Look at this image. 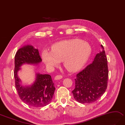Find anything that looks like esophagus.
I'll return each mask as SVG.
<instances>
[{"label": "esophagus", "mask_w": 125, "mask_h": 125, "mask_svg": "<svg viewBox=\"0 0 125 125\" xmlns=\"http://www.w3.org/2000/svg\"><path fill=\"white\" fill-rule=\"evenodd\" d=\"M62 75H56V76L55 77V80H60L61 79H62Z\"/></svg>", "instance_id": "esophagus-1"}]
</instances>
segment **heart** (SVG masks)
Instances as JSON below:
<instances>
[{
    "label": "heart",
    "mask_w": 125,
    "mask_h": 125,
    "mask_svg": "<svg viewBox=\"0 0 125 125\" xmlns=\"http://www.w3.org/2000/svg\"><path fill=\"white\" fill-rule=\"evenodd\" d=\"M91 53L92 48L88 42L73 39L55 43L52 51L43 50L42 58L48 67H55L63 61L66 69L74 72L85 65Z\"/></svg>",
    "instance_id": "obj_1"
}]
</instances>
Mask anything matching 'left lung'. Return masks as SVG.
I'll return each mask as SVG.
<instances>
[{"label": "left lung", "instance_id": "8db88e82", "mask_svg": "<svg viewBox=\"0 0 125 125\" xmlns=\"http://www.w3.org/2000/svg\"><path fill=\"white\" fill-rule=\"evenodd\" d=\"M103 51L97 53L93 63L77 74L75 88L72 92L74 98L80 103H91L100 98L108 86V60Z\"/></svg>", "mask_w": 125, "mask_h": 125}]
</instances>
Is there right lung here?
Listing matches in <instances>:
<instances>
[{
  "label": "right lung",
  "mask_w": 125,
  "mask_h": 125,
  "mask_svg": "<svg viewBox=\"0 0 125 125\" xmlns=\"http://www.w3.org/2000/svg\"><path fill=\"white\" fill-rule=\"evenodd\" d=\"M42 61L38 50L30 45L19 49L15 55L14 76L15 85L19 97L23 102L34 108L43 107L51 102L55 88L49 74H37L35 82L29 87H23L17 73L23 64H38Z\"/></svg>",
  "instance_id": "obj_1"
}]
</instances>
